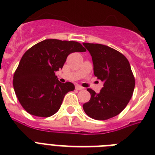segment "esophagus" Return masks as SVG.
Segmentation results:
<instances>
[{
  "mask_svg": "<svg viewBox=\"0 0 155 155\" xmlns=\"http://www.w3.org/2000/svg\"><path fill=\"white\" fill-rule=\"evenodd\" d=\"M75 88H76L77 91H81V90H83V89H84L83 87H82V86H79V85L76 86V87H75Z\"/></svg>",
  "mask_w": 155,
  "mask_h": 155,
  "instance_id": "obj_1",
  "label": "esophagus"
}]
</instances>
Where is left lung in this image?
<instances>
[{
    "label": "left lung",
    "instance_id": "left-lung-1",
    "mask_svg": "<svg viewBox=\"0 0 155 155\" xmlns=\"http://www.w3.org/2000/svg\"><path fill=\"white\" fill-rule=\"evenodd\" d=\"M92 56L94 74L104 81L99 94L87 89L91 97L83 104L87 116L105 120L125 108L134 94L135 78L128 59L120 51L99 44L83 43Z\"/></svg>",
    "mask_w": 155,
    "mask_h": 155
}]
</instances>
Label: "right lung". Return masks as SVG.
<instances>
[{"instance_id": "right-lung-1", "label": "right lung", "mask_w": 155, "mask_h": 155, "mask_svg": "<svg viewBox=\"0 0 155 155\" xmlns=\"http://www.w3.org/2000/svg\"><path fill=\"white\" fill-rule=\"evenodd\" d=\"M80 43L45 39L24 53L14 72L13 85L16 96L31 115L49 117L58 111L64 95L74 91L69 81L61 83L56 71L62 69L67 56L76 51H86Z\"/></svg>"}]
</instances>
